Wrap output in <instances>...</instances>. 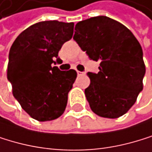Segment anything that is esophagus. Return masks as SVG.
<instances>
[{
	"mask_svg": "<svg viewBox=\"0 0 152 152\" xmlns=\"http://www.w3.org/2000/svg\"><path fill=\"white\" fill-rule=\"evenodd\" d=\"M77 74L80 76V75H85V72H79V70H77Z\"/></svg>",
	"mask_w": 152,
	"mask_h": 152,
	"instance_id": "34e87169",
	"label": "esophagus"
}]
</instances>
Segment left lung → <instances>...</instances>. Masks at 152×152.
Instances as JSON below:
<instances>
[{
	"instance_id": "obj_1",
	"label": "left lung",
	"mask_w": 152,
	"mask_h": 152,
	"mask_svg": "<svg viewBox=\"0 0 152 152\" xmlns=\"http://www.w3.org/2000/svg\"><path fill=\"white\" fill-rule=\"evenodd\" d=\"M73 39L89 58L100 61L99 72H88L85 96L99 116L117 118L136 103L146 68L140 44L121 23L107 16L80 21Z\"/></svg>"
}]
</instances>
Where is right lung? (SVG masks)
Wrapping results in <instances>:
<instances>
[{"label":"right lung","instance_id":"obj_1","mask_svg":"<svg viewBox=\"0 0 152 152\" xmlns=\"http://www.w3.org/2000/svg\"><path fill=\"white\" fill-rule=\"evenodd\" d=\"M73 28V23L39 22L23 30L10 48L7 79L12 94L37 121L54 120L65 111L77 72L52 64L60 60L58 51L72 39Z\"/></svg>","mask_w":152,"mask_h":152}]
</instances>
